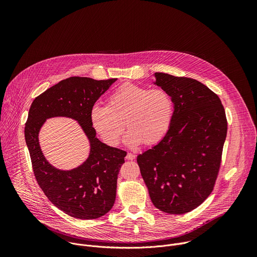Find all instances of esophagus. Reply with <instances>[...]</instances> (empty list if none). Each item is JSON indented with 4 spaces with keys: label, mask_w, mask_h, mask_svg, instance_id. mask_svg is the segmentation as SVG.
<instances>
[{
    "label": "esophagus",
    "mask_w": 257,
    "mask_h": 257,
    "mask_svg": "<svg viewBox=\"0 0 257 257\" xmlns=\"http://www.w3.org/2000/svg\"><path fill=\"white\" fill-rule=\"evenodd\" d=\"M126 159L129 160V161H132V160L135 159V155H133V154H131V153H128L127 156H126Z\"/></svg>",
    "instance_id": "esophagus-1"
}]
</instances>
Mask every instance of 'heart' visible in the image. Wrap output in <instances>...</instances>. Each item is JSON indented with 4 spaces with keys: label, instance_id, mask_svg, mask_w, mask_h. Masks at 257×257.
I'll return each instance as SVG.
<instances>
[{
    "label": "heart",
    "instance_id": "obj_1",
    "mask_svg": "<svg viewBox=\"0 0 257 257\" xmlns=\"http://www.w3.org/2000/svg\"><path fill=\"white\" fill-rule=\"evenodd\" d=\"M175 112V101L165 88H149L124 83L107 98L106 106L95 105L90 120L95 131L109 145H116L125 129L129 146L159 143L168 133Z\"/></svg>",
    "mask_w": 257,
    "mask_h": 257
}]
</instances>
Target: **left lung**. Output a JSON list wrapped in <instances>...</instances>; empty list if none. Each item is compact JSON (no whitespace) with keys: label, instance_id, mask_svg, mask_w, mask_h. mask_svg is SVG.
Listing matches in <instances>:
<instances>
[{"label":"left lung","instance_id":"1","mask_svg":"<svg viewBox=\"0 0 257 257\" xmlns=\"http://www.w3.org/2000/svg\"><path fill=\"white\" fill-rule=\"evenodd\" d=\"M175 112L166 136L137 157L154 205L171 214L199 206L213 190L222 162L228 123L221 99L201 82L155 73Z\"/></svg>","mask_w":257,"mask_h":257}]
</instances>
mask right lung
Masks as SVG:
<instances>
[{"mask_svg":"<svg viewBox=\"0 0 257 257\" xmlns=\"http://www.w3.org/2000/svg\"><path fill=\"white\" fill-rule=\"evenodd\" d=\"M116 80L69 77L36 96L29 108L24 134L35 179L54 205L75 218H97L115 203L118 174L127 153L95 137L90 113L95 101ZM53 116L76 119L90 139V157L76 169L58 170L41 153L38 132Z\"/></svg>","mask_w":257,"mask_h":257,"instance_id":"obj_1","label":"right lung"}]
</instances>
